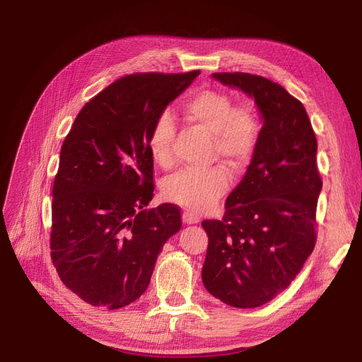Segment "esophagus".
I'll list each match as a JSON object with an SVG mask.
<instances>
[{"label": "esophagus", "mask_w": 362, "mask_h": 362, "mask_svg": "<svg viewBox=\"0 0 362 362\" xmlns=\"http://www.w3.org/2000/svg\"><path fill=\"white\" fill-rule=\"evenodd\" d=\"M182 222L187 223V225H193V223H198L199 222V217L190 213V211H184L182 213Z\"/></svg>", "instance_id": "esophagus-1"}]
</instances>
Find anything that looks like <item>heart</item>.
<instances>
[{"mask_svg":"<svg viewBox=\"0 0 362 362\" xmlns=\"http://www.w3.org/2000/svg\"><path fill=\"white\" fill-rule=\"evenodd\" d=\"M189 122L211 137L210 158L222 160L235 170L245 168L259 144L261 124L254 108L235 105L233 96L217 89H201L182 104ZM175 124L169 112H161L148 134V151L156 164L169 168L173 163ZM229 187L228 170L216 164L204 170H181L166 178V199L193 213H204L216 205Z\"/></svg>","mask_w":362,"mask_h":362,"instance_id":"obj_1","label":"heart"}]
</instances>
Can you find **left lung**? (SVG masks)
I'll return each instance as SVG.
<instances>
[{
    "instance_id": "1",
    "label": "left lung",
    "mask_w": 362,
    "mask_h": 362,
    "mask_svg": "<svg viewBox=\"0 0 362 362\" xmlns=\"http://www.w3.org/2000/svg\"><path fill=\"white\" fill-rule=\"evenodd\" d=\"M213 78L254 98L262 128L222 221L202 222V282L226 305L257 308L290 286L314 250L323 184L317 139L303 104L281 84L246 72H216Z\"/></svg>"
}]
</instances>
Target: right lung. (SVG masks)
Wrapping results in <instances>:
<instances>
[{
  "instance_id": "add662e5",
  "label": "right lung",
  "mask_w": 362,
  "mask_h": 362,
  "mask_svg": "<svg viewBox=\"0 0 362 362\" xmlns=\"http://www.w3.org/2000/svg\"><path fill=\"white\" fill-rule=\"evenodd\" d=\"M199 71L131 74L87 103L63 141L52 185L51 259L84 302L117 310L149 286L157 257L181 229L180 208L154 196L148 134Z\"/></svg>"
}]
</instances>
